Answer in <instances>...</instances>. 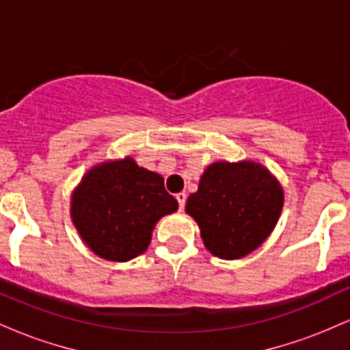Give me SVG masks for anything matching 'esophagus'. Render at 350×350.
<instances>
[{"label": "esophagus", "mask_w": 350, "mask_h": 350, "mask_svg": "<svg viewBox=\"0 0 350 350\" xmlns=\"http://www.w3.org/2000/svg\"><path fill=\"white\" fill-rule=\"evenodd\" d=\"M176 199H178V202H179V208L183 211L184 206H186V199H187L186 192H179V194H176Z\"/></svg>", "instance_id": "1"}]
</instances>
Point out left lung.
Wrapping results in <instances>:
<instances>
[{"mask_svg":"<svg viewBox=\"0 0 350 350\" xmlns=\"http://www.w3.org/2000/svg\"><path fill=\"white\" fill-rule=\"evenodd\" d=\"M283 204L280 180L262 163L215 161L202 172L198 191L187 198L186 214L196 220L212 255L239 260L270 237Z\"/></svg>","mask_w":350,"mask_h":350,"instance_id":"8db88e82","label":"left lung"}]
</instances>
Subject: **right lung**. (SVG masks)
I'll return each instance as SVG.
<instances>
[{
	"instance_id": "1",
	"label": "right lung",
	"mask_w": 350,
	"mask_h": 350,
	"mask_svg": "<svg viewBox=\"0 0 350 350\" xmlns=\"http://www.w3.org/2000/svg\"><path fill=\"white\" fill-rule=\"evenodd\" d=\"M178 207L163 176L131 156L92 166L70 196V219L82 242L100 258L120 263L146 252L158 220Z\"/></svg>"
}]
</instances>
